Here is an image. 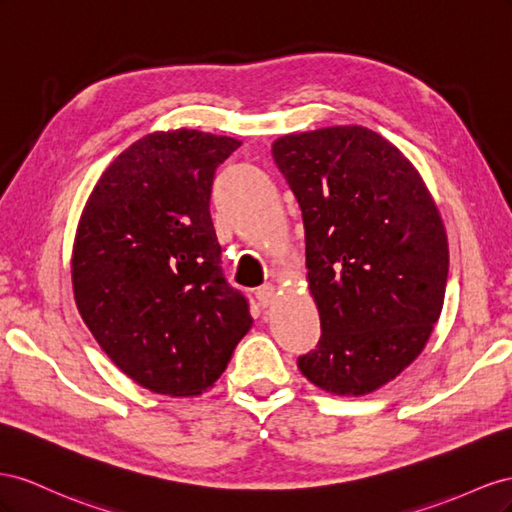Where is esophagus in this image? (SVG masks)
Returning <instances> with one entry per match:
<instances>
[{
	"label": "esophagus",
	"instance_id": "esophagus-1",
	"mask_svg": "<svg viewBox=\"0 0 512 512\" xmlns=\"http://www.w3.org/2000/svg\"><path fill=\"white\" fill-rule=\"evenodd\" d=\"M276 298V285H272V283H268V285H264V287H259L257 289V300H259V304L261 306H268V304H272V300Z\"/></svg>",
	"mask_w": 512,
	"mask_h": 512
}]
</instances>
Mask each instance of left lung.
<instances>
[{
    "instance_id": "left-lung-1",
    "label": "left lung",
    "mask_w": 512,
    "mask_h": 512,
    "mask_svg": "<svg viewBox=\"0 0 512 512\" xmlns=\"http://www.w3.org/2000/svg\"><path fill=\"white\" fill-rule=\"evenodd\" d=\"M272 156L300 203L321 324L298 369L324 392L364 397L410 367L440 319L442 214L412 160L364 126L283 135Z\"/></svg>"
}]
</instances>
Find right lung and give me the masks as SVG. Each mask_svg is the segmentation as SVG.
<instances>
[{"label": "right lung", "mask_w": 512, "mask_h": 512, "mask_svg": "<svg viewBox=\"0 0 512 512\" xmlns=\"http://www.w3.org/2000/svg\"><path fill=\"white\" fill-rule=\"evenodd\" d=\"M240 139L156 130L102 171L81 212L70 274L81 319L135 384L195 397L251 330L210 218L216 167Z\"/></svg>", "instance_id": "right-lung-1"}]
</instances>
